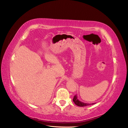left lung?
<instances>
[{
    "label": "left lung",
    "instance_id": "1",
    "mask_svg": "<svg viewBox=\"0 0 128 128\" xmlns=\"http://www.w3.org/2000/svg\"><path fill=\"white\" fill-rule=\"evenodd\" d=\"M72 101L74 102V103L76 106H89V105H92L95 103H92V104H89V103H85V102H80L79 100L78 99V96L76 95L74 96V98L72 99Z\"/></svg>",
    "mask_w": 128,
    "mask_h": 128
}]
</instances>
